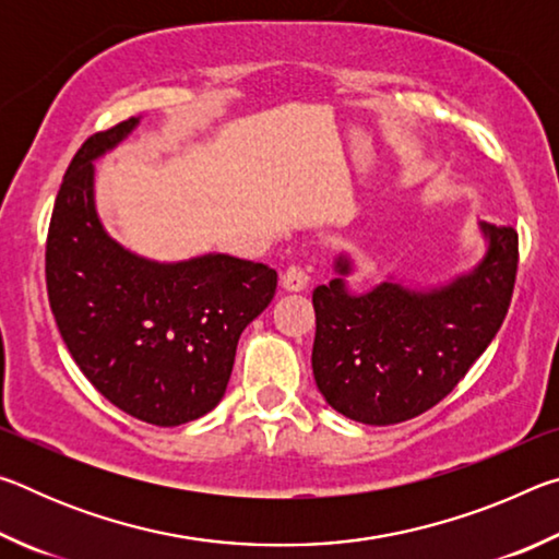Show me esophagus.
<instances>
[{"label": "esophagus", "mask_w": 559, "mask_h": 559, "mask_svg": "<svg viewBox=\"0 0 559 559\" xmlns=\"http://www.w3.org/2000/svg\"><path fill=\"white\" fill-rule=\"evenodd\" d=\"M308 283H310L308 271L300 269V266H288L281 276V286L290 290V293H298L302 288H308Z\"/></svg>", "instance_id": "34e87169"}]
</instances>
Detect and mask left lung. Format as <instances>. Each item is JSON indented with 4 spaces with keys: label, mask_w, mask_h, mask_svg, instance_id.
<instances>
[{
    "label": "left lung",
    "mask_w": 559,
    "mask_h": 559,
    "mask_svg": "<svg viewBox=\"0 0 559 559\" xmlns=\"http://www.w3.org/2000/svg\"><path fill=\"white\" fill-rule=\"evenodd\" d=\"M486 253L476 266L433 288L384 278L365 293L347 286L349 253L335 259L328 286L313 290V377L347 419L386 427L431 409L503 325L518 271L513 226L478 222Z\"/></svg>",
    "instance_id": "8db88e82"
}]
</instances>
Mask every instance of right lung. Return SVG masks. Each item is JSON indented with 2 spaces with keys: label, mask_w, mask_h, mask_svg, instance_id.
<instances>
[{
  "label": "right lung",
  "mask_w": 559,
  "mask_h": 559,
  "mask_svg": "<svg viewBox=\"0 0 559 559\" xmlns=\"http://www.w3.org/2000/svg\"><path fill=\"white\" fill-rule=\"evenodd\" d=\"M138 122L91 135L66 169L46 241V288L88 382L140 421L179 427L222 402L243 328L269 308L278 276L229 253L153 261L112 239L96 210L93 163Z\"/></svg>",
  "instance_id": "obj_1"
}]
</instances>
